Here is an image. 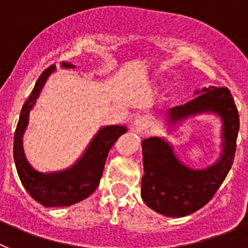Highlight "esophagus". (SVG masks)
<instances>
[{
	"label": "esophagus",
	"instance_id": "esophagus-1",
	"mask_svg": "<svg viewBox=\"0 0 248 248\" xmlns=\"http://www.w3.org/2000/svg\"><path fill=\"white\" fill-rule=\"evenodd\" d=\"M151 125V120L148 115H141V117L135 118L133 125H131V130L140 134V133H144V131L148 130Z\"/></svg>",
	"mask_w": 248,
	"mask_h": 248
}]
</instances>
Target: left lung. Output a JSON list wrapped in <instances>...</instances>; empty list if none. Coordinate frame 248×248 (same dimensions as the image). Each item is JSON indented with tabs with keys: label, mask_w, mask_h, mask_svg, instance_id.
<instances>
[{
	"label": "left lung",
	"mask_w": 248,
	"mask_h": 248,
	"mask_svg": "<svg viewBox=\"0 0 248 248\" xmlns=\"http://www.w3.org/2000/svg\"><path fill=\"white\" fill-rule=\"evenodd\" d=\"M214 114L220 118L221 154L214 164L192 169L175 154L165 138L151 137L141 141L144 175L141 199L151 210L183 217L209 202L231 169L236 151L240 119L233 98L227 88L209 87L195 91V98L185 105L169 109L165 125L174 129L187 118Z\"/></svg>",
	"instance_id": "left-lung-1"
}]
</instances>
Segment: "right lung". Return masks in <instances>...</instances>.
Here are the masks:
<instances>
[{"label":"right lung","mask_w":248,"mask_h":248,"mask_svg":"<svg viewBox=\"0 0 248 248\" xmlns=\"http://www.w3.org/2000/svg\"><path fill=\"white\" fill-rule=\"evenodd\" d=\"M61 65L67 69L77 68L67 62ZM54 71V65L47 68L37 80L27 102L22 107L13 140V157L19 180L28 194L45 207L71 206L91 196L99 185L109 150L120 135L126 133L124 125L102 126L73 165L61 171H37L25 155L23 134L28 125L30 111L33 109L48 77Z\"/></svg>","instance_id":"add662e5"}]
</instances>
